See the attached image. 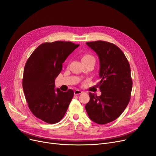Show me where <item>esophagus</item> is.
<instances>
[{
	"label": "esophagus",
	"mask_w": 156,
	"mask_h": 156,
	"mask_svg": "<svg viewBox=\"0 0 156 156\" xmlns=\"http://www.w3.org/2000/svg\"><path fill=\"white\" fill-rule=\"evenodd\" d=\"M82 91H81L80 90H74V95H79V94H82Z\"/></svg>",
	"instance_id": "esophagus-1"
}]
</instances>
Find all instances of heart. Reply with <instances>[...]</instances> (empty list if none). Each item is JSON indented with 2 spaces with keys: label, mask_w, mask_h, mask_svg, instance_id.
<instances>
[{
  "label": "heart",
  "mask_w": 156,
  "mask_h": 156,
  "mask_svg": "<svg viewBox=\"0 0 156 156\" xmlns=\"http://www.w3.org/2000/svg\"><path fill=\"white\" fill-rule=\"evenodd\" d=\"M93 60L95 61V58L94 57L91 55V54L89 53H85L83 55L82 57V61H86V60Z\"/></svg>",
  "instance_id": "1"
}]
</instances>
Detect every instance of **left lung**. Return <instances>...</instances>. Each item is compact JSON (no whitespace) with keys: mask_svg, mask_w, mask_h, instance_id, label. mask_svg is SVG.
Instances as JSON below:
<instances>
[{"mask_svg":"<svg viewBox=\"0 0 156 156\" xmlns=\"http://www.w3.org/2000/svg\"><path fill=\"white\" fill-rule=\"evenodd\" d=\"M86 44L99 57L101 81L97 85L101 95L89 92L90 101L85 109L94 122L106 124L117 119L129 102L133 87L130 65L115 44L103 41Z\"/></svg>","mask_w":156,"mask_h":156,"instance_id":"8db88e82","label":"left lung"}]
</instances>
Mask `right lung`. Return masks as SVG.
I'll use <instances>...</instances> for the list:
<instances>
[{
    "instance_id": "add662e5",
    "label": "right lung",
    "mask_w": 156,
    "mask_h": 156,
    "mask_svg": "<svg viewBox=\"0 0 156 156\" xmlns=\"http://www.w3.org/2000/svg\"><path fill=\"white\" fill-rule=\"evenodd\" d=\"M80 44L57 41L40 44L27 61L22 80L25 97L34 115L48 124L61 120L74 92L55 89V79L67 57Z\"/></svg>"
}]
</instances>
